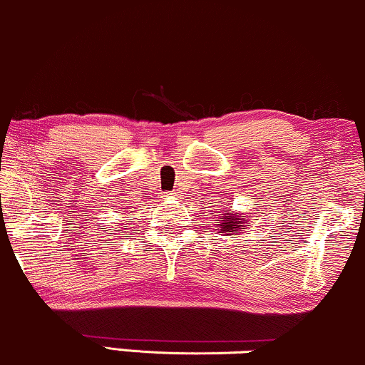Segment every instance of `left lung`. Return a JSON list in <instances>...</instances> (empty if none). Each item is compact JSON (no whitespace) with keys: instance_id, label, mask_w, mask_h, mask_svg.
I'll return each mask as SVG.
<instances>
[{"instance_id":"left-lung-1","label":"left lung","mask_w":365,"mask_h":365,"mask_svg":"<svg viewBox=\"0 0 365 365\" xmlns=\"http://www.w3.org/2000/svg\"><path fill=\"white\" fill-rule=\"evenodd\" d=\"M219 222H221L219 226H221L222 232H226V235H230V232H232L235 230H240V231L247 230V225L241 221L240 214H227V212L221 214V216H219Z\"/></svg>"}]
</instances>
